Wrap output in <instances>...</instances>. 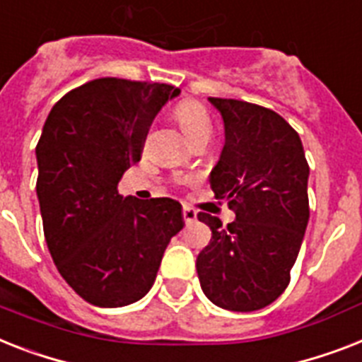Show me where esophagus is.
<instances>
[{
    "mask_svg": "<svg viewBox=\"0 0 362 362\" xmlns=\"http://www.w3.org/2000/svg\"><path fill=\"white\" fill-rule=\"evenodd\" d=\"M182 214H184V221H186V223L197 221V211L193 210V208L184 206V210H182Z\"/></svg>",
    "mask_w": 362,
    "mask_h": 362,
    "instance_id": "1",
    "label": "esophagus"
}]
</instances>
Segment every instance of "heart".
<instances>
[{"label":"heart","mask_w":362,"mask_h":362,"mask_svg":"<svg viewBox=\"0 0 362 362\" xmlns=\"http://www.w3.org/2000/svg\"><path fill=\"white\" fill-rule=\"evenodd\" d=\"M175 117L187 137H193L202 130H210V119L206 110L195 100H182L175 105Z\"/></svg>","instance_id":"heart-1"}]
</instances>
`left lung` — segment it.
I'll return each instance as SVG.
<instances>
[{
  "mask_svg": "<svg viewBox=\"0 0 362 362\" xmlns=\"http://www.w3.org/2000/svg\"><path fill=\"white\" fill-rule=\"evenodd\" d=\"M208 100L225 124L210 186L236 219L223 227L219 217L197 216L211 230L197 273L211 303L251 313L273 303L290 283L307 230L310 171L298 132L281 115L242 100Z\"/></svg>",
  "mask_w": 362,
  "mask_h": 362,
  "instance_id": "left-lung-1",
  "label": "left lung"
}]
</instances>
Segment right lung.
Returning a JSON list of instances; mask_svg holds the SVG:
<instances>
[{
  "label": "right lung",
  "instance_id": "obj_1",
  "mask_svg": "<svg viewBox=\"0 0 362 362\" xmlns=\"http://www.w3.org/2000/svg\"><path fill=\"white\" fill-rule=\"evenodd\" d=\"M178 95L173 85L100 78L66 93L44 122L35 151L44 238L59 273L87 303L139 301L184 227L175 199L117 191L141 160L156 115Z\"/></svg>",
  "mask_w": 362,
  "mask_h": 362
}]
</instances>
